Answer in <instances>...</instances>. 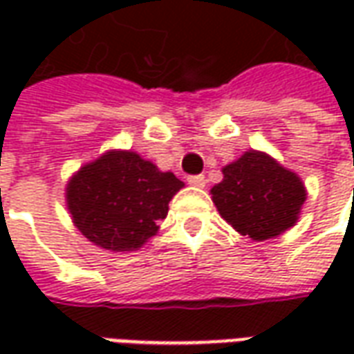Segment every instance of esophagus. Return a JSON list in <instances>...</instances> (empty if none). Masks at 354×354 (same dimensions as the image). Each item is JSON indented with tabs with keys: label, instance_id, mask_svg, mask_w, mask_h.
<instances>
[{
	"label": "esophagus",
	"instance_id": "34e87169",
	"mask_svg": "<svg viewBox=\"0 0 354 354\" xmlns=\"http://www.w3.org/2000/svg\"><path fill=\"white\" fill-rule=\"evenodd\" d=\"M187 184L193 185V187H205V176H203V174H193V176H187Z\"/></svg>",
	"mask_w": 354,
	"mask_h": 354
}]
</instances>
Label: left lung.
I'll list each match as a JSON object with an SVG mask.
<instances>
[{
	"instance_id": "8db88e82",
	"label": "left lung",
	"mask_w": 354,
	"mask_h": 354,
	"mask_svg": "<svg viewBox=\"0 0 354 354\" xmlns=\"http://www.w3.org/2000/svg\"><path fill=\"white\" fill-rule=\"evenodd\" d=\"M210 193L223 220L254 241L292 227L305 201L301 180L260 151H246L227 165L223 180Z\"/></svg>"
}]
</instances>
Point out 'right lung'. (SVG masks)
<instances>
[{"mask_svg": "<svg viewBox=\"0 0 354 354\" xmlns=\"http://www.w3.org/2000/svg\"><path fill=\"white\" fill-rule=\"evenodd\" d=\"M184 187L134 151H109L85 165L68 184V208L85 237L113 252L134 250L153 237L170 199Z\"/></svg>", "mask_w": 354, "mask_h": 354, "instance_id": "obj_1", "label": "right lung"}]
</instances>
